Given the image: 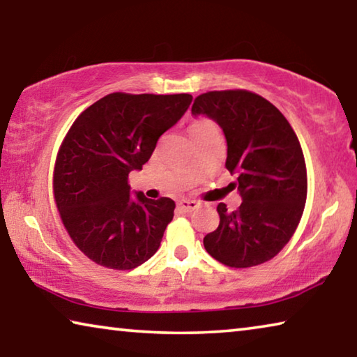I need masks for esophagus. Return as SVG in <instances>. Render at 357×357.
Wrapping results in <instances>:
<instances>
[{
	"instance_id": "esophagus-1",
	"label": "esophagus",
	"mask_w": 357,
	"mask_h": 357,
	"mask_svg": "<svg viewBox=\"0 0 357 357\" xmlns=\"http://www.w3.org/2000/svg\"><path fill=\"white\" fill-rule=\"evenodd\" d=\"M198 206H200V203L195 200H187V198H183V200L178 202V209L183 211V213H192Z\"/></svg>"
}]
</instances>
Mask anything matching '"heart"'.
<instances>
[{
	"label": "heart",
	"instance_id": "1",
	"mask_svg": "<svg viewBox=\"0 0 357 357\" xmlns=\"http://www.w3.org/2000/svg\"><path fill=\"white\" fill-rule=\"evenodd\" d=\"M211 128H214V124L211 123V121L198 119V121H195V123H192V126H190V135L198 134V132L206 130V129H211Z\"/></svg>",
	"mask_w": 357,
	"mask_h": 357
}]
</instances>
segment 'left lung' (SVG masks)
Returning a JSON list of instances; mask_svg holds the SVG:
<instances>
[{
	"instance_id": "8db88e82",
	"label": "left lung",
	"mask_w": 357,
	"mask_h": 357,
	"mask_svg": "<svg viewBox=\"0 0 357 357\" xmlns=\"http://www.w3.org/2000/svg\"><path fill=\"white\" fill-rule=\"evenodd\" d=\"M193 116L215 121L227 138V170L243 203L228 211L203 239L211 257L231 268H250L274 258L296 231L307 198L301 144L287 118L258 94L244 89L198 96Z\"/></svg>"
}]
</instances>
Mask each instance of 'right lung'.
Wrapping results in <instances>:
<instances>
[{
    "label": "right lung",
    "mask_w": 357,
    "mask_h": 357,
    "mask_svg": "<svg viewBox=\"0 0 357 357\" xmlns=\"http://www.w3.org/2000/svg\"><path fill=\"white\" fill-rule=\"evenodd\" d=\"M190 94L113 93L88 107L59 148L56 206L84 255L126 271L154 255L174 215V202L130 192L129 173L142 170L159 137L187 112Z\"/></svg>",
    "instance_id": "add662e5"
}]
</instances>
